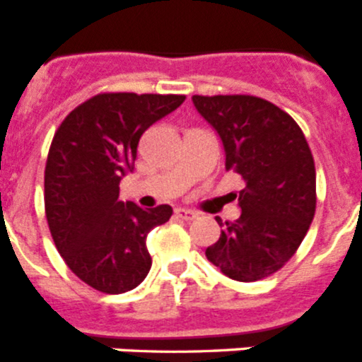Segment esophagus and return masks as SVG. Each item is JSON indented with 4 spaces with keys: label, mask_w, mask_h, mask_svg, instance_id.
Returning a JSON list of instances; mask_svg holds the SVG:
<instances>
[{
    "label": "esophagus",
    "mask_w": 362,
    "mask_h": 362,
    "mask_svg": "<svg viewBox=\"0 0 362 362\" xmlns=\"http://www.w3.org/2000/svg\"><path fill=\"white\" fill-rule=\"evenodd\" d=\"M175 216L183 221H194L197 217V214L192 212V210H187V209H175Z\"/></svg>",
    "instance_id": "1"
}]
</instances>
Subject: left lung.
Segmentation results:
<instances>
[{
  "label": "left lung",
  "instance_id": "8db88e82",
  "mask_svg": "<svg viewBox=\"0 0 362 362\" xmlns=\"http://www.w3.org/2000/svg\"><path fill=\"white\" fill-rule=\"evenodd\" d=\"M192 101L219 134L226 170L245 179L241 216L226 223L206 259L243 283L272 276L296 254L315 214V165L305 134L286 112L255 95Z\"/></svg>",
  "mask_w": 362,
  "mask_h": 362
}]
</instances>
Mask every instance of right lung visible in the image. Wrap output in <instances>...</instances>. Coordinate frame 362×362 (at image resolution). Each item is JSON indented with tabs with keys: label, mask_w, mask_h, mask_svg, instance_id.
Wrapping results in <instances>:
<instances>
[{
	"label": "right lung",
	"mask_w": 362,
	"mask_h": 362,
	"mask_svg": "<svg viewBox=\"0 0 362 362\" xmlns=\"http://www.w3.org/2000/svg\"><path fill=\"white\" fill-rule=\"evenodd\" d=\"M185 95L98 94L56 130L45 166V214L57 252L92 288L123 293L152 267L146 235L170 219L172 206L143 210L119 201V181L134 170L143 132Z\"/></svg>",
	"instance_id": "1"
}]
</instances>
